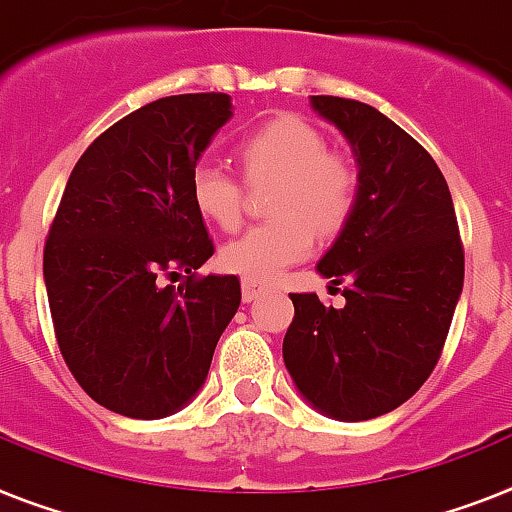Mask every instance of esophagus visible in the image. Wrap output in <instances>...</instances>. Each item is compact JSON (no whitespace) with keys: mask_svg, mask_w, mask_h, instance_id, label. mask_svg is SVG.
Returning a JSON list of instances; mask_svg holds the SVG:
<instances>
[{"mask_svg":"<svg viewBox=\"0 0 512 512\" xmlns=\"http://www.w3.org/2000/svg\"><path fill=\"white\" fill-rule=\"evenodd\" d=\"M240 287H243V301H246V303H251L253 298H259L261 290H264L259 282H251V280H243V285H240Z\"/></svg>","mask_w":512,"mask_h":512,"instance_id":"1","label":"esophagus"}]
</instances>
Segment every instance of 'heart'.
Listing matches in <instances>:
<instances>
[{
	"mask_svg": "<svg viewBox=\"0 0 512 512\" xmlns=\"http://www.w3.org/2000/svg\"><path fill=\"white\" fill-rule=\"evenodd\" d=\"M238 154L248 177L280 180L269 204L274 217L227 243L219 261L243 280L272 282L314 251L316 232L332 235L348 222L356 204V172L329 154L327 138L301 117L266 122L243 138ZM190 198L198 214L222 230L238 227L243 185L225 164L198 162L190 172Z\"/></svg>",
	"mask_w": 512,
	"mask_h": 512,
	"instance_id": "b5f03b06",
	"label": "heart"
}]
</instances>
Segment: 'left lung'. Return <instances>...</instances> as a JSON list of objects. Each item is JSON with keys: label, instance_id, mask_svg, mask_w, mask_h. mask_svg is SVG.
Here are the masks:
<instances>
[{"label": "left lung", "instance_id": "obj_1", "mask_svg": "<svg viewBox=\"0 0 512 512\" xmlns=\"http://www.w3.org/2000/svg\"><path fill=\"white\" fill-rule=\"evenodd\" d=\"M311 107L348 138L356 204L316 264L345 306L290 293L282 358L316 411L366 421L395 411L429 379L463 290V243L445 177L429 151L379 109L340 96Z\"/></svg>", "mask_w": 512, "mask_h": 512}]
</instances>
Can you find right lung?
Segmentation results:
<instances>
[{"label": "right lung", "instance_id": "1", "mask_svg": "<svg viewBox=\"0 0 512 512\" xmlns=\"http://www.w3.org/2000/svg\"><path fill=\"white\" fill-rule=\"evenodd\" d=\"M230 117L227 94L156 99L104 130L67 180L46 295L62 358L109 411L164 418L188 405L238 311L235 274H196L214 243L190 198V172Z\"/></svg>", "mask_w": 512, "mask_h": 512}]
</instances>
